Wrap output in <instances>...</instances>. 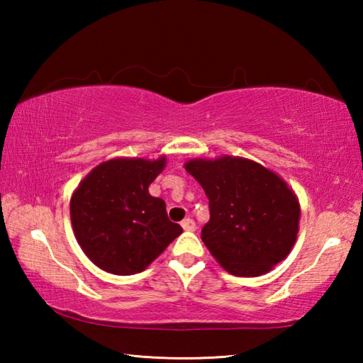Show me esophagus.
<instances>
[{"label":"esophagus","mask_w":363,"mask_h":363,"mask_svg":"<svg viewBox=\"0 0 363 363\" xmlns=\"http://www.w3.org/2000/svg\"><path fill=\"white\" fill-rule=\"evenodd\" d=\"M181 225H182V229H184V230H189V232H194V230L196 229L195 220H194V219H190V218L184 219L182 223H181Z\"/></svg>","instance_id":"1"}]
</instances>
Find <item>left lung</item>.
Returning a JSON list of instances; mask_svg holds the SVG:
<instances>
[{"mask_svg": "<svg viewBox=\"0 0 363 363\" xmlns=\"http://www.w3.org/2000/svg\"><path fill=\"white\" fill-rule=\"evenodd\" d=\"M210 200L201 240L220 266L257 277L290 255L299 230V201L288 184L253 160L224 155L184 164Z\"/></svg>", "mask_w": 363, "mask_h": 363, "instance_id": "8db88e82", "label": "left lung"}]
</instances>
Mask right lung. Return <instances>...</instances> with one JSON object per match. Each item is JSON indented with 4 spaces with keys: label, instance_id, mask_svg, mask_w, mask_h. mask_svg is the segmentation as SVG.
Returning a JSON list of instances; mask_svg holds the SVG:
<instances>
[{
    "label": "right lung",
    "instance_id": "right-lung-1",
    "mask_svg": "<svg viewBox=\"0 0 363 363\" xmlns=\"http://www.w3.org/2000/svg\"><path fill=\"white\" fill-rule=\"evenodd\" d=\"M167 158H113L79 182L70 200L75 238L97 267L115 275H133L149 266L179 237L167 205L149 194Z\"/></svg>",
    "mask_w": 363,
    "mask_h": 363
}]
</instances>
